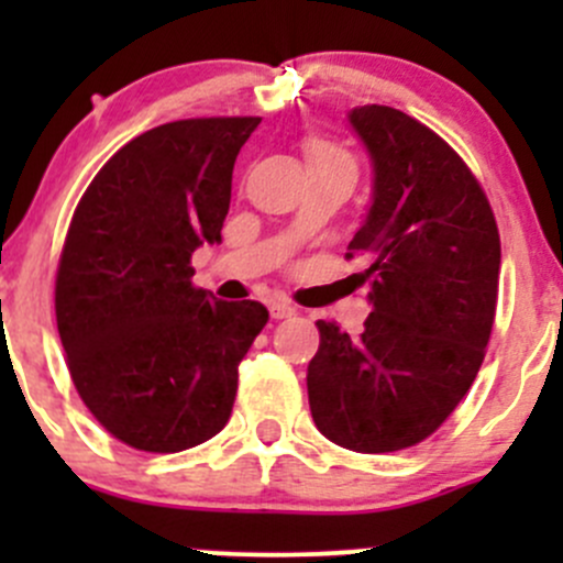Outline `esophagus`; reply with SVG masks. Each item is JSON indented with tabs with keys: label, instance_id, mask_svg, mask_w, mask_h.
Segmentation results:
<instances>
[{
	"label": "esophagus",
	"instance_id": "34e87169",
	"mask_svg": "<svg viewBox=\"0 0 563 563\" xmlns=\"http://www.w3.org/2000/svg\"><path fill=\"white\" fill-rule=\"evenodd\" d=\"M269 313L272 318H277V321H283V318H291L297 310H294V305L283 302V299H275V302H269Z\"/></svg>",
	"mask_w": 563,
	"mask_h": 563
}]
</instances>
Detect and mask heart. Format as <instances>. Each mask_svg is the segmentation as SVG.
<instances>
[{
  "instance_id": "b5f03b06",
  "label": "heart",
  "mask_w": 563,
  "mask_h": 563,
  "mask_svg": "<svg viewBox=\"0 0 563 563\" xmlns=\"http://www.w3.org/2000/svg\"><path fill=\"white\" fill-rule=\"evenodd\" d=\"M305 161H308V168L318 166H351V157L340 150L332 141L321 139V135H308L302 144Z\"/></svg>"
}]
</instances>
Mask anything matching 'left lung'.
<instances>
[{
  "label": "left lung",
  "instance_id": "left-lung-1",
  "mask_svg": "<svg viewBox=\"0 0 563 563\" xmlns=\"http://www.w3.org/2000/svg\"><path fill=\"white\" fill-rule=\"evenodd\" d=\"M349 122L371 155L373 201L345 258L371 261L373 313L360 338L316 321L308 397L329 441L378 455L435 433L474 384L501 240L476 176L433 130L389 106L354 108Z\"/></svg>",
  "mask_w": 563,
  "mask_h": 563
}]
</instances>
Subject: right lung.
<instances>
[{
	"instance_id": "right-lung-1",
	"label": "right lung",
	"mask_w": 563,
	"mask_h": 563,
	"mask_svg": "<svg viewBox=\"0 0 563 563\" xmlns=\"http://www.w3.org/2000/svg\"><path fill=\"white\" fill-rule=\"evenodd\" d=\"M258 117L179 119L124 144L78 201L56 269L73 384L122 444L181 452L225 428L240 362L269 321L190 283L220 242L231 174Z\"/></svg>"
}]
</instances>
